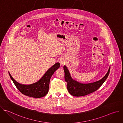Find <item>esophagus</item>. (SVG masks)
<instances>
[{
    "mask_svg": "<svg viewBox=\"0 0 123 123\" xmlns=\"http://www.w3.org/2000/svg\"><path fill=\"white\" fill-rule=\"evenodd\" d=\"M67 63V60L65 59V58L64 57H62L61 58V59L60 60V63L61 64V65H64L66 64Z\"/></svg>",
    "mask_w": 123,
    "mask_h": 123,
    "instance_id": "esophagus-1",
    "label": "esophagus"
}]
</instances>
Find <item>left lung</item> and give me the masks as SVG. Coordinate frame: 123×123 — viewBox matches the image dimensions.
<instances>
[{
  "label": "left lung",
  "instance_id": "left-lung-1",
  "mask_svg": "<svg viewBox=\"0 0 123 123\" xmlns=\"http://www.w3.org/2000/svg\"><path fill=\"white\" fill-rule=\"evenodd\" d=\"M63 68L68 90L70 94L75 97L84 96L97 91L104 83L109 75L110 71V68L106 75L98 81L88 84H83L73 80L71 78L67 68L65 66Z\"/></svg>",
  "mask_w": 123,
  "mask_h": 123
}]
</instances>
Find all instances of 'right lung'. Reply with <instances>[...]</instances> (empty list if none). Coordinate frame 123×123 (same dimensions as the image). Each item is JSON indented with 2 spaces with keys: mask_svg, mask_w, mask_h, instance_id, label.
Segmentation results:
<instances>
[{
  "mask_svg": "<svg viewBox=\"0 0 123 123\" xmlns=\"http://www.w3.org/2000/svg\"><path fill=\"white\" fill-rule=\"evenodd\" d=\"M59 67V63L55 64L38 81L30 85H24L18 83L12 78L9 72V73L16 88L23 94L32 98H40L45 96L48 93L51 77Z\"/></svg>",
  "mask_w": 123,
  "mask_h": 123,
  "instance_id": "obj_1",
  "label": "right lung"
}]
</instances>
